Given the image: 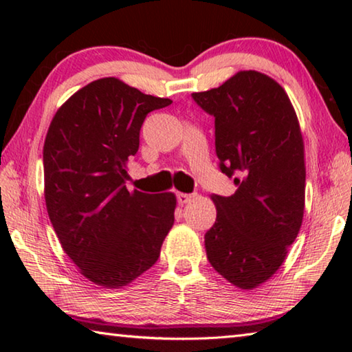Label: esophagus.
<instances>
[{
  "label": "esophagus",
  "mask_w": 352,
  "mask_h": 352,
  "mask_svg": "<svg viewBox=\"0 0 352 352\" xmlns=\"http://www.w3.org/2000/svg\"><path fill=\"white\" fill-rule=\"evenodd\" d=\"M195 197V194H186V192H180L177 194V199H178V204L184 205V204H189L190 200Z\"/></svg>",
  "instance_id": "obj_1"
}]
</instances>
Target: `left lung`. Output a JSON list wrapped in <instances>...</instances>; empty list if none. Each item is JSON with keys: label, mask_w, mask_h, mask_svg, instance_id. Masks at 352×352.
Instances as JSON below:
<instances>
[{"label": "left lung", "mask_w": 352, "mask_h": 352, "mask_svg": "<svg viewBox=\"0 0 352 352\" xmlns=\"http://www.w3.org/2000/svg\"><path fill=\"white\" fill-rule=\"evenodd\" d=\"M192 98L216 118L220 169L237 174L231 197L211 195L217 217L205 234L208 261L228 283L253 290L284 264L305 216V141L296 111L284 88L254 69L237 71Z\"/></svg>", "instance_id": "obj_1"}]
</instances>
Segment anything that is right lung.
I'll return each mask as SVG.
<instances>
[{"label": "right lung", "mask_w": 352, "mask_h": 352, "mask_svg": "<svg viewBox=\"0 0 352 352\" xmlns=\"http://www.w3.org/2000/svg\"><path fill=\"white\" fill-rule=\"evenodd\" d=\"M170 104L102 77L65 100L47 129V216L80 275L105 289H121L151 269L174 225V192L124 184L147 113Z\"/></svg>", "instance_id": "add662e5"}]
</instances>
